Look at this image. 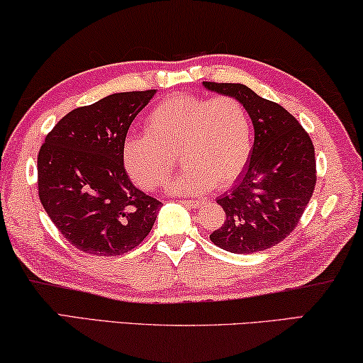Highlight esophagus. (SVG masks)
Wrapping results in <instances>:
<instances>
[{"label":"esophagus","mask_w":363,"mask_h":363,"mask_svg":"<svg viewBox=\"0 0 363 363\" xmlns=\"http://www.w3.org/2000/svg\"><path fill=\"white\" fill-rule=\"evenodd\" d=\"M182 203L186 206H191V208H200L203 205L202 199H194V200H182Z\"/></svg>","instance_id":"esophagus-1"}]
</instances>
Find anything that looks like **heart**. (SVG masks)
I'll use <instances>...</instances> for the list:
<instances>
[{
	"label": "heart",
	"instance_id": "heart-1",
	"mask_svg": "<svg viewBox=\"0 0 363 363\" xmlns=\"http://www.w3.org/2000/svg\"><path fill=\"white\" fill-rule=\"evenodd\" d=\"M145 130L129 135L123 145L124 168L145 191L168 181L176 155L186 166L168 186L176 194L231 186L252 155V121L234 96H168L148 113Z\"/></svg>",
	"mask_w": 363,
	"mask_h": 363
}]
</instances>
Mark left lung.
<instances>
[{
    "instance_id": "left-lung-1",
    "label": "left lung",
    "mask_w": 363,
    "mask_h": 363,
    "mask_svg": "<svg viewBox=\"0 0 363 363\" xmlns=\"http://www.w3.org/2000/svg\"><path fill=\"white\" fill-rule=\"evenodd\" d=\"M203 85L242 103L255 130L245 172L231 192L216 200L226 220L210 239L231 254H255L284 240L301 221L316 184L313 143L287 109L245 85Z\"/></svg>"
}]
</instances>
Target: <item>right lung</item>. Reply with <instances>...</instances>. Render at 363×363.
<instances>
[{
	"label": "right lung",
	"mask_w": 363,
	"mask_h": 363,
	"mask_svg": "<svg viewBox=\"0 0 363 363\" xmlns=\"http://www.w3.org/2000/svg\"><path fill=\"white\" fill-rule=\"evenodd\" d=\"M155 90L123 91L67 113L37 158L38 197L62 238L89 255L130 252L152 231L160 200L130 182L123 145Z\"/></svg>",
	"instance_id": "add662e5"
}]
</instances>
